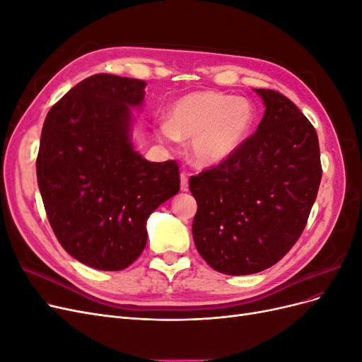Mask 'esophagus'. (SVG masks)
<instances>
[{
	"label": "esophagus",
	"mask_w": 362,
	"mask_h": 362,
	"mask_svg": "<svg viewBox=\"0 0 362 362\" xmlns=\"http://www.w3.org/2000/svg\"><path fill=\"white\" fill-rule=\"evenodd\" d=\"M187 189H189V177L185 172H181V190L187 192Z\"/></svg>",
	"instance_id": "esophagus-1"
}]
</instances>
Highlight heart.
<instances>
[{
  "mask_svg": "<svg viewBox=\"0 0 362 362\" xmlns=\"http://www.w3.org/2000/svg\"><path fill=\"white\" fill-rule=\"evenodd\" d=\"M254 107L243 98L217 92H198L182 96L169 113V122L157 127V136L168 145L192 139L190 157L208 168L231 157L254 125Z\"/></svg>",
  "mask_w": 362,
  "mask_h": 362,
  "instance_id": "obj_1",
  "label": "heart"
}]
</instances>
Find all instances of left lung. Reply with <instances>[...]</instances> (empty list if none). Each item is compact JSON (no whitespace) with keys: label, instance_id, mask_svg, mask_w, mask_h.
Returning a JSON list of instances; mask_svg holds the SVG:
<instances>
[{"label":"left lung","instance_id":"obj_1","mask_svg":"<svg viewBox=\"0 0 362 362\" xmlns=\"http://www.w3.org/2000/svg\"><path fill=\"white\" fill-rule=\"evenodd\" d=\"M266 105L257 131L234 154L190 177L198 204L193 240L225 275L272 267L303 233L322 180L315 128L287 96L255 89Z\"/></svg>","mask_w":362,"mask_h":362}]
</instances>
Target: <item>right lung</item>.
Wrapping results in <instances>:
<instances>
[{
    "label": "right lung",
    "instance_id": "1",
    "mask_svg": "<svg viewBox=\"0 0 362 362\" xmlns=\"http://www.w3.org/2000/svg\"><path fill=\"white\" fill-rule=\"evenodd\" d=\"M144 80L96 74L51 107L36 160L49 225L63 249L98 270H124L146 245V221L180 192L177 161L134 151L129 107Z\"/></svg>",
    "mask_w": 362,
    "mask_h": 362
}]
</instances>
